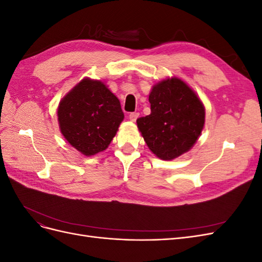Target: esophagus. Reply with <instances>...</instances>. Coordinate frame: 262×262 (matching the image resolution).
Segmentation results:
<instances>
[{
  "label": "esophagus",
  "mask_w": 262,
  "mask_h": 262,
  "mask_svg": "<svg viewBox=\"0 0 262 262\" xmlns=\"http://www.w3.org/2000/svg\"><path fill=\"white\" fill-rule=\"evenodd\" d=\"M139 115H140L139 113H131V114L129 115V119H130L131 121H133V122H134V121H136L137 119L139 118Z\"/></svg>",
  "instance_id": "34e87169"
}]
</instances>
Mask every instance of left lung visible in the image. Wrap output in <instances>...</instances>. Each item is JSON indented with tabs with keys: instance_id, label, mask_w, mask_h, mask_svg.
<instances>
[{
	"instance_id": "obj_1",
	"label": "left lung",
	"mask_w": 262,
	"mask_h": 262,
	"mask_svg": "<svg viewBox=\"0 0 262 262\" xmlns=\"http://www.w3.org/2000/svg\"><path fill=\"white\" fill-rule=\"evenodd\" d=\"M148 101L150 114L137 120L148 148L165 161L188 152L205 121V109L198 95L180 78L171 77L153 86Z\"/></svg>"
}]
</instances>
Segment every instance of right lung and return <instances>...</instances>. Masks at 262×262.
<instances>
[{
  "mask_svg": "<svg viewBox=\"0 0 262 262\" xmlns=\"http://www.w3.org/2000/svg\"><path fill=\"white\" fill-rule=\"evenodd\" d=\"M123 118L116 95L102 82L89 77L76 84L58 107L62 136L85 156L105 150Z\"/></svg>",
  "mask_w": 262,
  "mask_h": 262,
  "instance_id": "right-lung-1",
  "label": "right lung"
}]
</instances>
